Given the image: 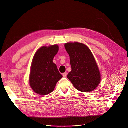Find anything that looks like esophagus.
I'll list each match as a JSON object with an SVG mask.
<instances>
[{"instance_id":"esophagus-1","label":"esophagus","mask_w":128,"mask_h":128,"mask_svg":"<svg viewBox=\"0 0 128 128\" xmlns=\"http://www.w3.org/2000/svg\"><path fill=\"white\" fill-rule=\"evenodd\" d=\"M67 75H68V74H67V72H64V73H63V76L64 77H66Z\"/></svg>"}]
</instances>
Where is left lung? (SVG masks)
Segmentation results:
<instances>
[{"label":"left lung","mask_w":128,"mask_h":128,"mask_svg":"<svg viewBox=\"0 0 128 128\" xmlns=\"http://www.w3.org/2000/svg\"><path fill=\"white\" fill-rule=\"evenodd\" d=\"M64 46L70 56L72 67L68 78L79 91L94 90L101 81V75L89 47L78 42L66 43Z\"/></svg>","instance_id":"obj_1"}]
</instances>
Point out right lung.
<instances>
[{
	"label": "right lung",
	"mask_w": 128,
	"mask_h": 128,
	"mask_svg": "<svg viewBox=\"0 0 128 128\" xmlns=\"http://www.w3.org/2000/svg\"><path fill=\"white\" fill-rule=\"evenodd\" d=\"M58 44L43 46L33 57L29 83L32 90L39 95L46 96L54 90L57 82L63 77L53 60L58 53Z\"/></svg>",
	"instance_id": "right-lung-1"
}]
</instances>
